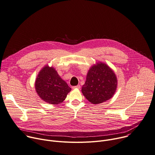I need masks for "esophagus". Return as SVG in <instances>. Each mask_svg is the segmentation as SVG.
Returning a JSON list of instances; mask_svg holds the SVG:
<instances>
[{"mask_svg":"<svg viewBox=\"0 0 155 155\" xmlns=\"http://www.w3.org/2000/svg\"><path fill=\"white\" fill-rule=\"evenodd\" d=\"M72 88H73V89H79L81 88V86L79 85H76V86H73Z\"/></svg>","mask_w":155,"mask_h":155,"instance_id":"obj_1","label":"esophagus"}]
</instances>
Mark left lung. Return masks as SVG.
<instances>
[{"instance_id":"1","label":"left lung","mask_w":155,"mask_h":155,"mask_svg":"<svg viewBox=\"0 0 155 155\" xmlns=\"http://www.w3.org/2000/svg\"><path fill=\"white\" fill-rule=\"evenodd\" d=\"M117 85L116 76L112 69L105 63L98 62L89 69L81 91L92 104H99L112 98Z\"/></svg>"}]
</instances>
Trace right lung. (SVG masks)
Wrapping results in <instances>:
<instances>
[{"instance_id":"add662e5","label":"right lung","mask_w":155,"mask_h":155,"mask_svg":"<svg viewBox=\"0 0 155 155\" xmlns=\"http://www.w3.org/2000/svg\"><path fill=\"white\" fill-rule=\"evenodd\" d=\"M35 89L42 100L53 105L63 102L71 90L55 69L48 65L39 71L35 82Z\"/></svg>"}]
</instances>
